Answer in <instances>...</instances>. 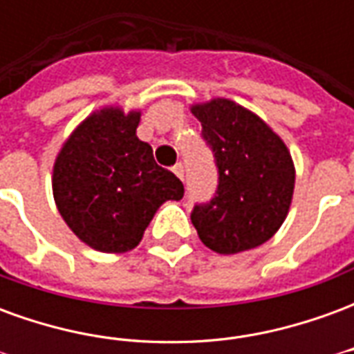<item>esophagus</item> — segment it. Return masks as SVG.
<instances>
[{
	"label": "esophagus",
	"mask_w": 354,
	"mask_h": 354,
	"mask_svg": "<svg viewBox=\"0 0 354 354\" xmlns=\"http://www.w3.org/2000/svg\"><path fill=\"white\" fill-rule=\"evenodd\" d=\"M172 172H174L180 180H184V165H182V162H176V165L172 167Z\"/></svg>",
	"instance_id": "esophagus-1"
}]
</instances>
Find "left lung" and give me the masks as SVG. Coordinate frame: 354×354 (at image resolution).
I'll use <instances>...</instances> for the list:
<instances>
[{
	"label": "left lung",
	"mask_w": 354,
	"mask_h": 354,
	"mask_svg": "<svg viewBox=\"0 0 354 354\" xmlns=\"http://www.w3.org/2000/svg\"><path fill=\"white\" fill-rule=\"evenodd\" d=\"M192 113L220 174L214 199L192 212L199 239L225 256L263 245L286 220L294 195L288 147L263 119L230 98L193 104Z\"/></svg>",
	"instance_id": "1"
}]
</instances>
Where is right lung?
I'll return each instance as SVG.
<instances>
[{"label": "right lung", "instance_id": "add662e5", "mask_svg": "<svg viewBox=\"0 0 354 354\" xmlns=\"http://www.w3.org/2000/svg\"><path fill=\"white\" fill-rule=\"evenodd\" d=\"M138 123L140 109H96L68 136L53 167L58 212L98 252L136 248L157 208L184 197V184L136 136Z\"/></svg>", "mask_w": 354, "mask_h": 354}]
</instances>
